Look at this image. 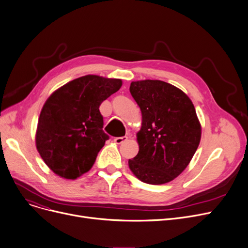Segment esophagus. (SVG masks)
I'll use <instances>...</instances> for the list:
<instances>
[{
  "label": "esophagus",
  "mask_w": 248,
  "mask_h": 248,
  "mask_svg": "<svg viewBox=\"0 0 248 248\" xmlns=\"http://www.w3.org/2000/svg\"><path fill=\"white\" fill-rule=\"evenodd\" d=\"M127 140V137H117V138H114V143H116L117 145H121V144H123V143H124L125 141Z\"/></svg>",
  "instance_id": "obj_1"
}]
</instances>
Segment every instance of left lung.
I'll return each instance as SVG.
<instances>
[{
    "instance_id": "left-lung-1",
    "label": "left lung",
    "mask_w": 248,
    "mask_h": 248,
    "mask_svg": "<svg viewBox=\"0 0 248 248\" xmlns=\"http://www.w3.org/2000/svg\"><path fill=\"white\" fill-rule=\"evenodd\" d=\"M142 111L139 153L128 160L133 173L149 185H163L184 171L201 141V124L186 93L159 80L132 82Z\"/></svg>"
}]
</instances>
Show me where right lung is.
<instances>
[{
    "mask_svg": "<svg viewBox=\"0 0 248 248\" xmlns=\"http://www.w3.org/2000/svg\"><path fill=\"white\" fill-rule=\"evenodd\" d=\"M122 87V80L87 75L53 92L39 115L36 148L56 174L76 179L89 171L109 136L99 106Z\"/></svg>",
    "mask_w": 248,
    "mask_h": 248,
    "instance_id": "1",
    "label": "right lung"
}]
</instances>
